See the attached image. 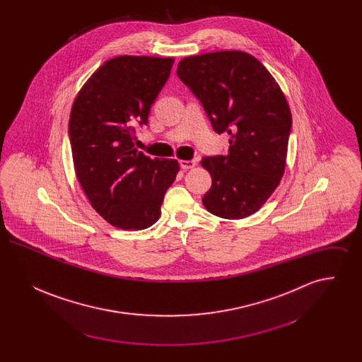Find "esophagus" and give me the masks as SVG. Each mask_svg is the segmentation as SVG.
I'll use <instances>...</instances> for the list:
<instances>
[{
  "label": "esophagus",
  "instance_id": "1",
  "mask_svg": "<svg viewBox=\"0 0 362 362\" xmlns=\"http://www.w3.org/2000/svg\"><path fill=\"white\" fill-rule=\"evenodd\" d=\"M197 165V161L195 160H180V167L183 170H189V168H194Z\"/></svg>",
  "mask_w": 362,
  "mask_h": 362
}]
</instances>
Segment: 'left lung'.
Instances as JSON below:
<instances>
[{
	"mask_svg": "<svg viewBox=\"0 0 362 362\" xmlns=\"http://www.w3.org/2000/svg\"><path fill=\"white\" fill-rule=\"evenodd\" d=\"M176 73L202 104L213 130L230 136L226 155L201 161L213 180L204 206L228 220L254 214L285 171L292 114L281 88L255 57L238 50L187 57Z\"/></svg>",
	"mask_w": 362,
	"mask_h": 362,
	"instance_id": "8db88e82",
	"label": "left lung"
}]
</instances>
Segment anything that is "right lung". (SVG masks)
Masks as SVG:
<instances>
[{
    "label": "right lung",
    "mask_w": 362,
    "mask_h": 362,
    "mask_svg": "<svg viewBox=\"0 0 362 362\" xmlns=\"http://www.w3.org/2000/svg\"><path fill=\"white\" fill-rule=\"evenodd\" d=\"M173 58L122 55L105 61L78 92L70 112L76 176L92 207L121 229L155 224L176 160L151 158L133 144L134 126L148 124Z\"/></svg>",
    "instance_id": "obj_1"
}]
</instances>
